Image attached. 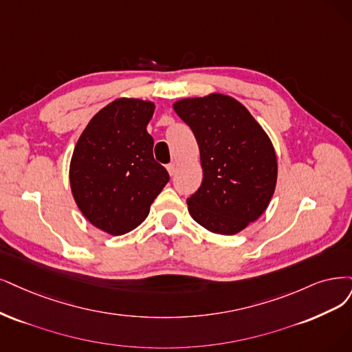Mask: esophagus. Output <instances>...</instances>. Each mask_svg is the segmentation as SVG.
Instances as JSON below:
<instances>
[{"label": "esophagus", "instance_id": "34e87169", "mask_svg": "<svg viewBox=\"0 0 352 352\" xmlns=\"http://www.w3.org/2000/svg\"><path fill=\"white\" fill-rule=\"evenodd\" d=\"M166 169H168V173H169V175H174L175 174V171H177V165L174 164V162H171V164H168L166 165Z\"/></svg>", "mask_w": 352, "mask_h": 352}]
</instances>
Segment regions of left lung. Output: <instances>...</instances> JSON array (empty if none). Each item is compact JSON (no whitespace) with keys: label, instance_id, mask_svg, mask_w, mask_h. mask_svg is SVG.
Instances as JSON below:
<instances>
[{"label":"left lung","instance_id":"8db88e82","mask_svg":"<svg viewBox=\"0 0 352 352\" xmlns=\"http://www.w3.org/2000/svg\"><path fill=\"white\" fill-rule=\"evenodd\" d=\"M199 143L203 181L187 199L199 225L235 235L261 216L277 183L274 146L252 114L233 97L213 93L174 102Z\"/></svg>","mask_w":352,"mask_h":352}]
</instances>
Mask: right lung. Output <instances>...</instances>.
I'll return each mask as SVG.
<instances>
[{
	"label": "right lung",
	"mask_w": 352,
	"mask_h": 352,
	"mask_svg": "<svg viewBox=\"0 0 352 352\" xmlns=\"http://www.w3.org/2000/svg\"><path fill=\"white\" fill-rule=\"evenodd\" d=\"M153 111L151 101H111L89 120L72 153L69 183L76 206L89 223L114 236L146 219L169 181L153 160L146 130Z\"/></svg>",
	"instance_id": "right-lung-1"
}]
</instances>
